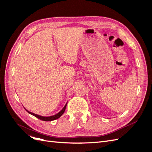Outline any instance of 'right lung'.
Returning <instances> with one entry per match:
<instances>
[{
	"instance_id": "right-lung-1",
	"label": "right lung",
	"mask_w": 152,
	"mask_h": 152,
	"mask_svg": "<svg viewBox=\"0 0 152 152\" xmlns=\"http://www.w3.org/2000/svg\"><path fill=\"white\" fill-rule=\"evenodd\" d=\"M66 104H67V103H66V104L65 105V107H63V108L59 113H58L56 115H54L49 116V117H43V116H41V115H37V114H35V113H32V112H30L28 111V110H27L26 109H25H25L26 110V111L27 112L29 113L31 115H32L35 116V117L39 118L40 120H42V121H54V120H56V119L59 118V117H60L63 114V113L65 112V109H66Z\"/></svg>"
}]
</instances>
